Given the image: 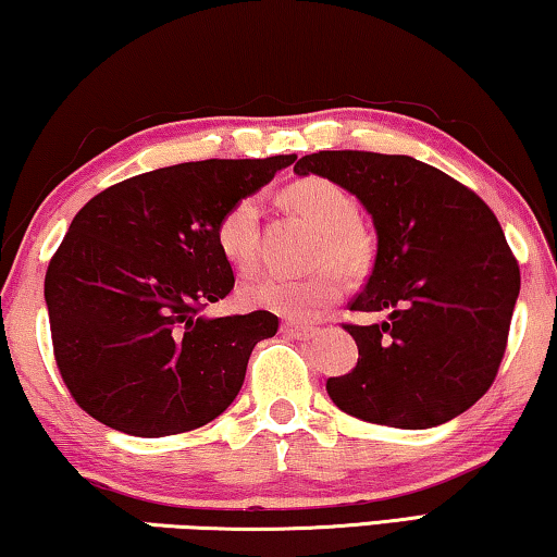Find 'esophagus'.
Instances as JSON below:
<instances>
[{
  "instance_id": "34e87169",
  "label": "esophagus",
  "mask_w": 557,
  "mask_h": 557,
  "mask_svg": "<svg viewBox=\"0 0 557 557\" xmlns=\"http://www.w3.org/2000/svg\"><path fill=\"white\" fill-rule=\"evenodd\" d=\"M281 331H284V336L298 338V341H308L319 333V329L315 326H306V323H294V321H286L284 326H281Z\"/></svg>"
}]
</instances>
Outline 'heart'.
I'll list each match as a JSON object with an SVG mask.
<instances>
[{
  "label": "heart",
  "mask_w": 557,
  "mask_h": 557,
  "mask_svg": "<svg viewBox=\"0 0 557 557\" xmlns=\"http://www.w3.org/2000/svg\"><path fill=\"white\" fill-rule=\"evenodd\" d=\"M288 201L323 234L319 259L354 269L363 261L366 244L358 234V207L344 186L331 178H306L290 186ZM261 199L242 196L216 221V246L231 267L251 271L259 259ZM346 281L336 269L315 271L313 276H263L244 288V304L294 321H313L344 296Z\"/></svg>",
  "instance_id": "obj_1"
}]
</instances>
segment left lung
I'll use <instances>...</instances> for the list:
<instances>
[{
	"label": "left lung",
	"instance_id": "8db88e82",
	"mask_svg": "<svg viewBox=\"0 0 557 557\" xmlns=\"http://www.w3.org/2000/svg\"><path fill=\"white\" fill-rule=\"evenodd\" d=\"M294 171L354 194L379 238L350 311L386 319L344 326L358 363L326 381L333 404L406 431L463 413L498 373L520 294L518 261L495 213L456 178L400 153L319 151Z\"/></svg>",
	"mask_w": 557,
	"mask_h": 557
}]
</instances>
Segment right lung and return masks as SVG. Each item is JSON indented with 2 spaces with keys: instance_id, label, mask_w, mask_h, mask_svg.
<instances>
[{
  "instance_id": "1",
  "label": "right lung",
  "mask_w": 557,
  "mask_h": 557,
  "mask_svg": "<svg viewBox=\"0 0 557 557\" xmlns=\"http://www.w3.org/2000/svg\"><path fill=\"white\" fill-rule=\"evenodd\" d=\"M294 161H186L109 186L76 213L49 261L45 301L59 373L91 418L161 438L234 404L253 346L278 319L201 313L234 288L213 231Z\"/></svg>"
}]
</instances>
